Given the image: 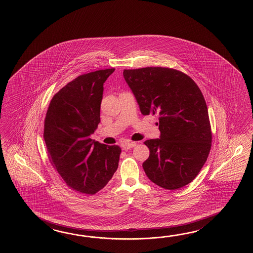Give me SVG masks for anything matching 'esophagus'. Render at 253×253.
Returning <instances> with one entry per match:
<instances>
[{"mask_svg":"<svg viewBox=\"0 0 253 253\" xmlns=\"http://www.w3.org/2000/svg\"><path fill=\"white\" fill-rule=\"evenodd\" d=\"M135 145H136L135 142H127V143L123 144L122 147H123L124 150H127V149H130V148H133Z\"/></svg>","mask_w":253,"mask_h":253,"instance_id":"1","label":"esophagus"}]
</instances>
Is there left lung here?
Masks as SVG:
<instances>
[{"label": "left lung", "instance_id": "1", "mask_svg": "<svg viewBox=\"0 0 253 253\" xmlns=\"http://www.w3.org/2000/svg\"><path fill=\"white\" fill-rule=\"evenodd\" d=\"M125 81L144 116H157L160 137L146 140L145 174L162 188L176 190L197 176L209 156L211 132L199 87L181 71L161 67L124 70Z\"/></svg>", "mask_w": 253, "mask_h": 253}]
</instances>
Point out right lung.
<instances>
[{
    "label": "right lung",
    "instance_id": "add662e5",
    "mask_svg": "<svg viewBox=\"0 0 253 253\" xmlns=\"http://www.w3.org/2000/svg\"><path fill=\"white\" fill-rule=\"evenodd\" d=\"M115 69L79 76L49 103L44 123L48 158L70 188L95 194L119 167L121 148L90 138L100 122L103 85Z\"/></svg>",
    "mask_w": 253,
    "mask_h": 253
}]
</instances>
